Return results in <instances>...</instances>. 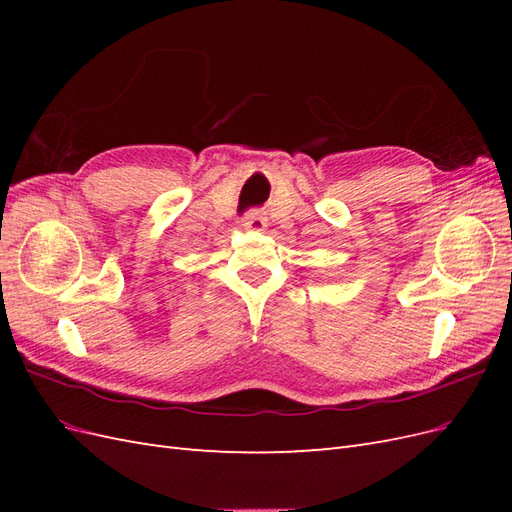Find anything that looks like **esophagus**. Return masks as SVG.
<instances>
[{"mask_svg":"<svg viewBox=\"0 0 512 512\" xmlns=\"http://www.w3.org/2000/svg\"><path fill=\"white\" fill-rule=\"evenodd\" d=\"M241 226H243L245 230L262 232V230H267L269 222H267V218H265V213H260V211H250V213H247L245 218H243Z\"/></svg>","mask_w":512,"mask_h":512,"instance_id":"34e87169","label":"esophagus"}]
</instances>
